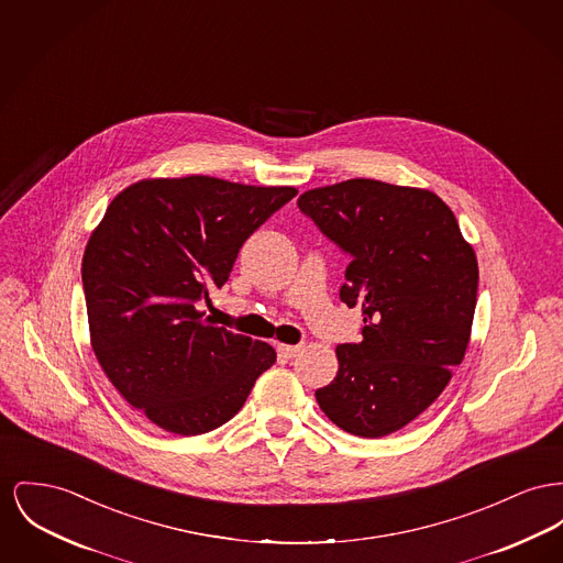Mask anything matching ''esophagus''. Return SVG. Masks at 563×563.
I'll return each mask as SVG.
<instances>
[{
	"instance_id": "obj_1",
	"label": "esophagus",
	"mask_w": 563,
	"mask_h": 563,
	"mask_svg": "<svg viewBox=\"0 0 563 563\" xmlns=\"http://www.w3.org/2000/svg\"><path fill=\"white\" fill-rule=\"evenodd\" d=\"M299 351H301V344H278V353L285 355V357H298Z\"/></svg>"
}]
</instances>
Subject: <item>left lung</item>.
Wrapping results in <instances>:
<instances>
[{
	"label": "left lung",
	"mask_w": 563,
	"mask_h": 563,
	"mask_svg": "<svg viewBox=\"0 0 563 563\" xmlns=\"http://www.w3.org/2000/svg\"><path fill=\"white\" fill-rule=\"evenodd\" d=\"M299 210L349 255L340 299L364 312L362 342L340 344L314 396L331 421L383 438L417 419L462 364L478 264L451 208L426 189L353 178L306 191Z\"/></svg>",
	"instance_id": "1"
}]
</instances>
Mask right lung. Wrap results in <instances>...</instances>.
Masks as SVG:
<instances>
[{
  "mask_svg": "<svg viewBox=\"0 0 563 563\" xmlns=\"http://www.w3.org/2000/svg\"><path fill=\"white\" fill-rule=\"evenodd\" d=\"M298 196L210 176L140 180L110 201L82 257L91 346L146 419L178 435L228 423L269 344L214 325L201 301L230 278L242 244Z\"/></svg>",
  "mask_w": 563,
  "mask_h": 563,
  "instance_id": "obj_1",
  "label": "right lung"
}]
</instances>
